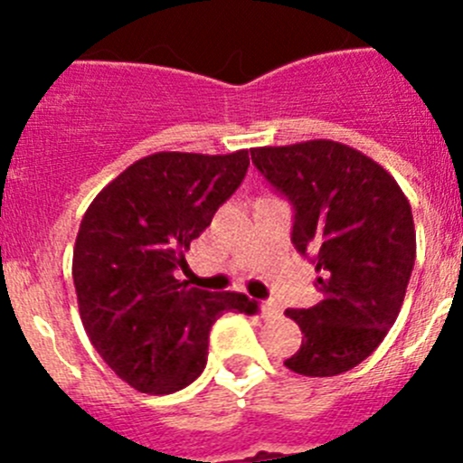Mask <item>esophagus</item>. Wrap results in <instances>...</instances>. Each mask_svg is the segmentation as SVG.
Masks as SVG:
<instances>
[{"mask_svg":"<svg viewBox=\"0 0 463 463\" xmlns=\"http://www.w3.org/2000/svg\"><path fill=\"white\" fill-rule=\"evenodd\" d=\"M260 311H261V318H270V316L279 314V309H278V305H275V302H261Z\"/></svg>","mask_w":463,"mask_h":463,"instance_id":"esophagus-1","label":"esophagus"}]
</instances>
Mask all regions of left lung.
Masks as SVG:
<instances>
[{"mask_svg": "<svg viewBox=\"0 0 463 463\" xmlns=\"http://www.w3.org/2000/svg\"><path fill=\"white\" fill-rule=\"evenodd\" d=\"M250 158L291 202V240L318 270V305L284 311L305 334L284 365L302 376L343 374L399 316L417 258L412 208L394 176L349 145L316 138L255 147Z\"/></svg>", "mask_w": 463, "mask_h": 463, "instance_id": "1", "label": "left lung"}]
</instances>
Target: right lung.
I'll use <instances>...</instances> for the list:
<instances>
[{"label":"right lung","mask_w":463,"mask_h":463,"mask_svg":"<svg viewBox=\"0 0 463 463\" xmlns=\"http://www.w3.org/2000/svg\"><path fill=\"white\" fill-rule=\"evenodd\" d=\"M249 152H156L98 193L73 246L82 325L102 361L145 394L184 390L203 372L208 335L244 293H210L175 278L184 250L240 188Z\"/></svg>","instance_id":"1"}]
</instances>
